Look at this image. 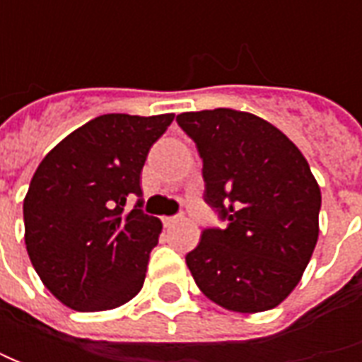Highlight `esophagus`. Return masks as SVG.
I'll use <instances>...</instances> for the list:
<instances>
[{
  "label": "esophagus",
  "instance_id": "obj_1",
  "mask_svg": "<svg viewBox=\"0 0 362 362\" xmlns=\"http://www.w3.org/2000/svg\"><path fill=\"white\" fill-rule=\"evenodd\" d=\"M183 217L181 216H171V217H163V223H165V228H173L175 223H179Z\"/></svg>",
  "mask_w": 362,
  "mask_h": 362
}]
</instances>
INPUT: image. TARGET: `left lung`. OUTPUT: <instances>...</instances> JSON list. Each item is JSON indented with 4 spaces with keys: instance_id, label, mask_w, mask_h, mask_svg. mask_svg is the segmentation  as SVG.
Returning <instances> with one entry per match:
<instances>
[{
    "instance_id": "left-lung-1",
    "label": "left lung",
    "mask_w": 362,
    "mask_h": 362,
    "mask_svg": "<svg viewBox=\"0 0 362 362\" xmlns=\"http://www.w3.org/2000/svg\"><path fill=\"white\" fill-rule=\"evenodd\" d=\"M177 122L203 159L205 202L226 230H203L187 262L195 284L231 313L276 308L296 288L318 242L320 187L284 132L256 115L216 108Z\"/></svg>"
}]
</instances>
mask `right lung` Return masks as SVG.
I'll use <instances>...</instances> for the list:
<instances>
[{"mask_svg":"<svg viewBox=\"0 0 362 362\" xmlns=\"http://www.w3.org/2000/svg\"><path fill=\"white\" fill-rule=\"evenodd\" d=\"M175 115H103L70 132L35 169L23 199L25 247L49 292L80 313L112 310L145 282L163 230L143 214L141 171Z\"/></svg>","mask_w":362,"mask_h":362,"instance_id":"obj_1","label":"right lung"}]
</instances>
